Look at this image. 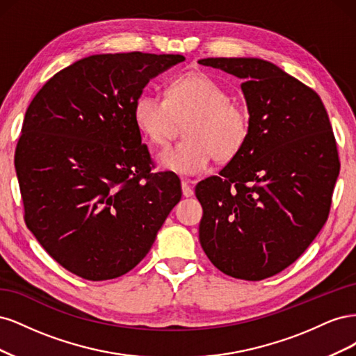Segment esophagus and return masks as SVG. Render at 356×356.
<instances>
[{"label":"esophagus","mask_w":356,"mask_h":356,"mask_svg":"<svg viewBox=\"0 0 356 356\" xmlns=\"http://www.w3.org/2000/svg\"><path fill=\"white\" fill-rule=\"evenodd\" d=\"M181 188H182V196L184 197H191L195 195V191H193V187H191V181L188 179L181 181Z\"/></svg>","instance_id":"obj_1"}]
</instances>
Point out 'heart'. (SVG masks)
I'll return each instance as SVG.
<instances>
[{
  "mask_svg": "<svg viewBox=\"0 0 356 356\" xmlns=\"http://www.w3.org/2000/svg\"><path fill=\"white\" fill-rule=\"evenodd\" d=\"M139 131L156 145H165L178 123L187 122L188 141L169 147L157 154V165L182 177H195L215 160H230L250 136L251 118L242 105L232 102L230 92L203 72L174 79L166 99L154 93L139 96L134 106Z\"/></svg>",
  "mask_w": 356,
  "mask_h": 356,
  "instance_id": "heart-1",
  "label": "heart"
}]
</instances>
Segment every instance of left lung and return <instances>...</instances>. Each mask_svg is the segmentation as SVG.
I'll use <instances>...</instances> for the list:
<instances>
[{
    "label": "left lung",
    "instance_id": "left-lung-1",
    "mask_svg": "<svg viewBox=\"0 0 356 356\" xmlns=\"http://www.w3.org/2000/svg\"><path fill=\"white\" fill-rule=\"evenodd\" d=\"M199 63L243 80L250 136L221 172L196 186L199 241L222 273L261 281L303 254L328 218L340 172L337 145L315 90L258 58Z\"/></svg>",
    "mask_w": 356,
    "mask_h": 356
}]
</instances>
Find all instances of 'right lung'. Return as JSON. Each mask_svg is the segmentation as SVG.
Returning a JSON list of instances; mask_svg holds the SVG:
<instances>
[{
  "label": "right lung",
  "instance_id": "right-lung-1",
  "mask_svg": "<svg viewBox=\"0 0 356 356\" xmlns=\"http://www.w3.org/2000/svg\"><path fill=\"white\" fill-rule=\"evenodd\" d=\"M186 58L106 53L83 58L29 104L15 166L25 221L71 273L106 281L152 250L181 199L170 172H152L134 106L149 80Z\"/></svg>",
  "mask_w": 356,
  "mask_h": 356
}]
</instances>
